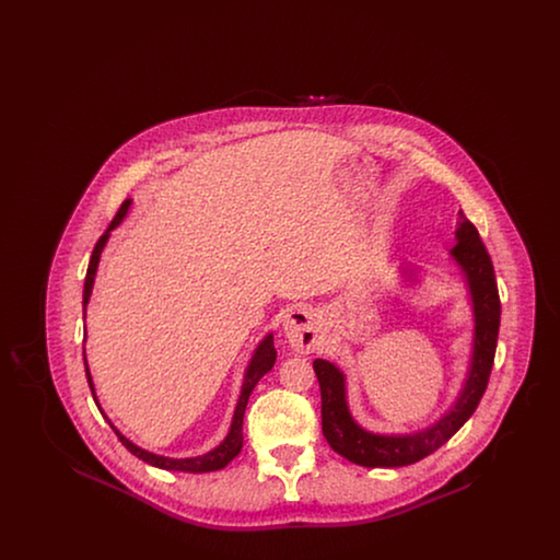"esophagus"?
Listing matches in <instances>:
<instances>
[{"mask_svg":"<svg viewBox=\"0 0 560 560\" xmlns=\"http://www.w3.org/2000/svg\"><path fill=\"white\" fill-rule=\"evenodd\" d=\"M283 334L295 352H311L319 340V317L311 308H293L283 319Z\"/></svg>","mask_w":560,"mask_h":560,"instance_id":"34e87169","label":"esophagus"}]
</instances>
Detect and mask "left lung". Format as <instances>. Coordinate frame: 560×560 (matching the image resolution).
<instances>
[{"label": "left lung", "instance_id": "left-lung-1", "mask_svg": "<svg viewBox=\"0 0 560 560\" xmlns=\"http://www.w3.org/2000/svg\"><path fill=\"white\" fill-rule=\"evenodd\" d=\"M450 256L462 270L468 285L475 331L470 363L462 390L453 400L450 411H445L434 424L409 434H380L357 424L348 409L345 372L325 359H315L313 363L320 386L323 434L329 447L352 464L365 468H399L416 464L445 445L479 407L493 368L502 306L491 258L480 241L479 231L462 210L457 212L455 245L450 249ZM400 270L405 281L418 283L413 268L402 267Z\"/></svg>", "mask_w": 560, "mask_h": 560}]
</instances>
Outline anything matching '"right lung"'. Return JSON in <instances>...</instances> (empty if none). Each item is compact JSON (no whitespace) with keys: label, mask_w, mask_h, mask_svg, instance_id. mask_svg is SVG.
Returning <instances> with one entry per match:
<instances>
[{"label":"right lung","mask_w":560,"mask_h":560,"mask_svg":"<svg viewBox=\"0 0 560 560\" xmlns=\"http://www.w3.org/2000/svg\"><path fill=\"white\" fill-rule=\"evenodd\" d=\"M130 206H132V199H126V201L121 203L119 212L113 218V222L108 224L105 235L98 240L94 252H92V258H90V265H88V272H85V283H83V319H85V306H88V302H90L92 288H94V277H96V270H98L101 254H103V249H105V245H107L110 231L117 229V226L124 222V218L128 215ZM275 359H277V350H275V345H272V334H267V336L260 340V345L256 347L252 359H249V363H247V370H245V375H243V384H241L240 400H237V407H235V413H233V422H231V428H229V434L224 436V441H222L218 447H213L212 452L203 453V455H197V457H165V455L147 452V450L133 445L130 439H126L117 428L110 424V420H108L107 416H105V411H103L101 405H98V397H96V390H94V382H92L90 368H88V361H85V348H83V365H85V375H88V384H90L92 397L96 400V405H98L101 413L105 416V420H107L110 428L115 430V434L119 436V441L126 445V450L133 453L136 457H140L142 462H147V464H151V466H155V468H161V470L195 472V475H197V472L220 470V468H224L233 457H237V453H240L241 447H243V413H245L247 400H249L252 390L256 388V384L260 382V377L272 370Z\"/></svg>","instance_id":"add662e5"}]
</instances>
